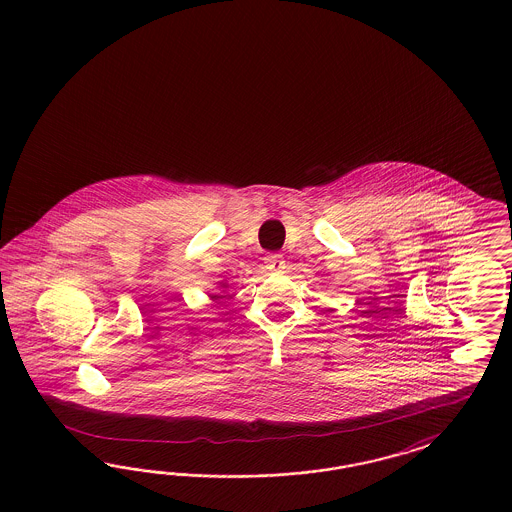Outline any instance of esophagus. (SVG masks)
<instances>
[{"label":"esophagus","instance_id":"esophagus-1","mask_svg":"<svg viewBox=\"0 0 512 512\" xmlns=\"http://www.w3.org/2000/svg\"><path fill=\"white\" fill-rule=\"evenodd\" d=\"M265 265L270 270H284L286 268V261H284V257L280 255V253H268L267 257H265Z\"/></svg>","mask_w":512,"mask_h":512}]
</instances>
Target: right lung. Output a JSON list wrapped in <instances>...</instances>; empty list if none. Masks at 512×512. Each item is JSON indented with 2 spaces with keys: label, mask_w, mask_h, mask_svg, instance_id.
<instances>
[{
  "label": "right lung",
  "mask_w": 512,
  "mask_h": 512,
  "mask_svg": "<svg viewBox=\"0 0 512 512\" xmlns=\"http://www.w3.org/2000/svg\"><path fill=\"white\" fill-rule=\"evenodd\" d=\"M222 288H226V286H222ZM222 297H224V295H220V293H215V295H211V299H213V301H219V299H222Z\"/></svg>",
  "instance_id": "add662e5"
}]
</instances>
